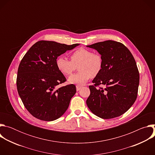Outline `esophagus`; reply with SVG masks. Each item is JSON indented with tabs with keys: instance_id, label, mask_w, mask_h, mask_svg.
<instances>
[{
	"instance_id": "esophagus-1",
	"label": "esophagus",
	"mask_w": 155,
	"mask_h": 155,
	"mask_svg": "<svg viewBox=\"0 0 155 155\" xmlns=\"http://www.w3.org/2000/svg\"><path fill=\"white\" fill-rule=\"evenodd\" d=\"M81 88V86H76V89H77V91L80 90Z\"/></svg>"
}]
</instances>
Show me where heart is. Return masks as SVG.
Segmentation results:
<instances>
[{"label": "heart", "instance_id": "heart-1", "mask_svg": "<svg viewBox=\"0 0 155 155\" xmlns=\"http://www.w3.org/2000/svg\"><path fill=\"white\" fill-rule=\"evenodd\" d=\"M71 61L62 56L58 57L56 61L58 70L65 76H69L78 67L79 72L70 76V84L81 86L86 83L91 77L97 75L102 70L103 61L101 55L93 53L88 49L80 48L75 50L71 56Z\"/></svg>", "mask_w": 155, "mask_h": 155}]
</instances>
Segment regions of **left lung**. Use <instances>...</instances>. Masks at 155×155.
Wrapping results in <instances>:
<instances>
[{
	"mask_svg": "<svg viewBox=\"0 0 155 155\" xmlns=\"http://www.w3.org/2000/svg\"><path fill=\"white\" fill-rule=\"evenodd\" d=\"M97 50L103 65L90 86L86 104L95 115L103 119L118 117L130 108L137 96L139 73L136 61L121 43L107 40L86 46ZM106 87L97 89L96 86Z\"/></svg>",
	"mask_w": 155,
	"mask_h": 155,
	"instance_id": "8db88e82",
	"label": "left lung"
}]
</instances>
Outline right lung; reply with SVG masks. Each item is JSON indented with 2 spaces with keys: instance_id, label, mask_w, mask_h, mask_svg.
<instances>
[{
  "instance_id": "right-lung-1",
  "label": "right lung",
  "mask_w": 155,
  "mask_h": 155,
  "mask_svg": "<svg viewBox=\"0 0 155 155\" xmlns=\"http://www.w3.org/2000/svg\"><path fill=\"white\" fill-rule=\"evenodd\" d=\"M79 45L41 40L33 45L22 59L18 70L17 90L33 117L43 121H54L68 108L76 87L69 84L56 88L66 78L57 68L56 61Z\"/></svg>"
}]
</instances>
